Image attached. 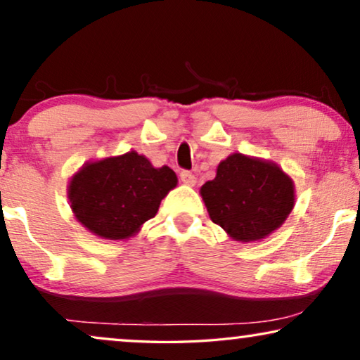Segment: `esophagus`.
<instances>
[{
  "label": "esophagus",
  "instance_id": "obj_1",
  "mask_svg": "<svg viewBox=\"0 0 360 360\" xmlns=\"http://www.w3.org/2000/svg\"><path fill=\"white\" fill-rule=\"evenodd\" d=\"M180 180L184 181L185 185H190V186H193L196 184V176L188 170H181L180 172Z\"/></svg>",
  "mask_w": 360,
  "mask_h": 360
}]
</instances>
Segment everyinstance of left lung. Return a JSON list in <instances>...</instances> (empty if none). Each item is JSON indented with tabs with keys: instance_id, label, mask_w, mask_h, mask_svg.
Instances as JSON below:
<instances>
[{
	"instance_id": "obj_1",
	"label": "left lung",
	"mask_w": 360,
	"mask_h": 360,
	"mask_svg": "<svg viewBox=\"0 0 360 360\" xmlns=\"http://www.w3.org/2000/svg\"><path fill=\"white\" fill-rule=\"evenodd\" d=\"M213 223L243 243L267 238L295 205L293 181L272 162L233 154L200 190Z\"/></svg>"
}]
</instances>
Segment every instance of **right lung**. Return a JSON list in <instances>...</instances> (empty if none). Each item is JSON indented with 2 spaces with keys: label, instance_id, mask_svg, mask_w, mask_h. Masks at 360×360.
Wrapping results in <instances>:
<instances>
[{
  "label": "right lung",
  "instance_id": "1",
  "mask_svg": "<svg viewBox=\"0 0 360 360\" xmlns=\"http://www.w3.org/2000/svg\"><path fill=\"white\" fill-rule=\"evenodd\" d=\"M174 186V170L167 165L154 169L132 150L86 164L68 185V198L77 219L93 234L127 239L154 218Z\"/></svg>",
  "mask_w": 360,
  "mask_h": 360
}]
</instances>
